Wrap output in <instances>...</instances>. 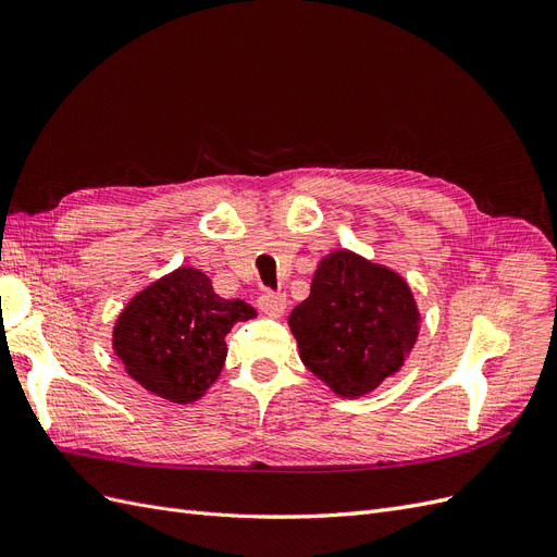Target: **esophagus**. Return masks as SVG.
I'll return each instance as SVG.
<instances>
[{
  "instance_id": "obj_1",
  "label": "esophagus",
  "mask_w": 557,
  "mask_h": 557,
  "mask_svg": "<svg viewBox=\"0 0 557 557\" xmlns=\"http://www.w3.org/2000/svg\"><path fill=\"white\" fill-rule=\"evenodd\" d=\"M258 307L262 313L272 315V318H278L285 313V307H288V299H285L283 293H272V290H264L260 297H258Z\"/></svg>"
}]
</instances>
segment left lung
I'll use <instances>...</instances> for the list:
<instances>
[{
	"mask_svg": "<svg viewBox=\"0 0 557 557\" xmlns=\"http://www.w3.org/2000/svg\"><path fill=\"white\" fill-rule=\"evenodd\" d=\"M299 358L336 395L360 397L409 356L420 315L401 276L350 250L320 260L311 295L288 318Z\"/></svg>",
	"mask_w": 557,
	"mask_h": 557,
	"instance_id": "obj_1",
	"label": "left lung"
}]
</instances>
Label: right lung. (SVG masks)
<instances>
[{
	"mask_svg": "<svg viewBox=\"0 0 557 557\" xmlns=\"http://www.w3.org/2000/svg\"><path fill=\"white\" fill-rule=\"evenodd\" d=\"M252 315L244 299L218 297L199 269L181 267L129 301L113 327V350L146 391L188 404L221 374L232 325Z\"/></svg>",
	"mask_w": 557,
	"mask_h": 557,
	"instance_id": "right-lung-1",
	"label": "right lung"
}]
</instances>
